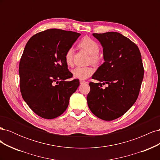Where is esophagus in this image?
<instances>
[{"label": "esophagus", "mask_w": 160, "mask_h": 160, "mask_svg": "<svg viewBox=\"0 0 160 160\" xmlns=\"http://www.w3.org/2000/svg\"><path fill=\"white\" fill-rule=\"evenodd\" d=\"M87 82L85 81H83V80H80V84L82 85V84H84V83H86Z\"/></svg>", "instance_id": "1"}]
</instances>
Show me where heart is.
Segmentation results:
<instances>
[{
  "label": "heart",
  "mask_w": 160,
  "mask_h": 160,
  "mask_svg": "<svg viewBox=\"0 0 160 160\" xmlns=\"http://www.w3.org/2000/svg\"><path fill=\"white\" fill-rule=\"evenodd\" d=\"M79 47L86 51L90 55L89 62L94 65H98L101 62V58L98 55L100 47L98 43L89 37H84L79 42ZM74 50L69 48L65 54V63L71 66L73 63ZM72 75L77 79H86L93 73V70L90 67H77L71 71Z\"/></svg>",
  "instance_id": "1"
}]
</instances>
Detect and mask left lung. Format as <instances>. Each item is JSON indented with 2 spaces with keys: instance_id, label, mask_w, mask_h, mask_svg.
<instances>
[{
  "instance_id": "1",
  "label": "left lung",
  "mask_w": 160,
  "mask_h": 160,
  "mask_svg": "<svg viewBox=\"0 0 160 160\" xmlns=\"http://www.w3.org/2000/svg\"><path fill=\"white\" fill-rule=\"evenodd\" d=\"M103 47L105 62L90 82L87 97L89 108L97 117L105 120L117 119L136 101L143 79L144 69L138 47L117 32L93 33ZM107 87L103 88L102 85Z\"/></svg>"
}]
</instances>
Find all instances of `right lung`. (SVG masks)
<instances>
[{
  "label": "right lung",
  "mask_w": 160,
  "mask_h": 160,
  "mask_svg": "<svg viewBox=\"0 0 160 160\" xmlns=\"http://www.w3.org/2000/svg\"><path fill=\"white\" fill-rule=\"evenodd\" d=\"M80 33L51 28L33 35L19 62L20 90L24 101L40 117L51 119L63 113L79 79L68 80L72 74L65 54Z\"/></svg>",
  "instance_id": "right-lung-1"
}]
</instances>
